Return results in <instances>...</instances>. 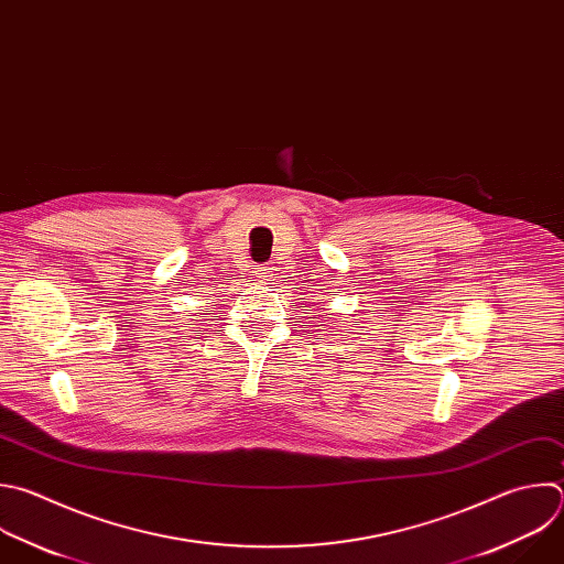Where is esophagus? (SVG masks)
Returning <instances> with one entry per match:
<instances>
[{
  "instance_id": "esophagus-1",
  "label": "esophagus",
  "mask_w": 564,
  "mask_h": 564,
  "mask_svg": "<svg viewBox=\"0 0 564 564\" xmlns=\"http://www.w3.org/2000/svg\"><path fill=\"white\" fill-rule=\"evenodd\" d=\"M254 276H257L261 283H265V281H270V276H272V268H270V265H257V268H254Z\"/></svg>"
}]
</instances>
